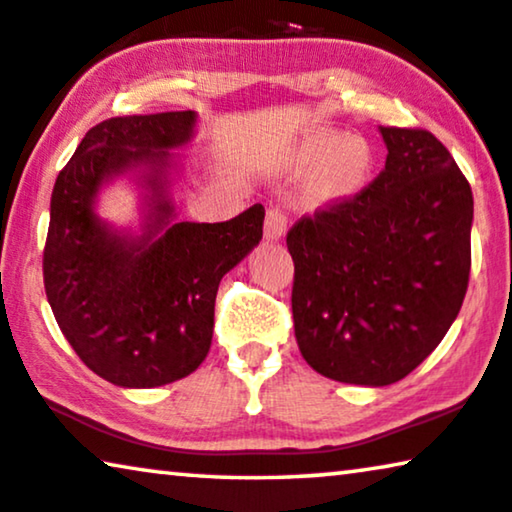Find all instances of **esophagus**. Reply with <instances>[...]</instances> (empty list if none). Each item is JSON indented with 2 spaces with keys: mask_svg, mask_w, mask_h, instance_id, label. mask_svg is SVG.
Listing matches in <instances>:
<instances>
[{
  "mask_svg": "<svg viewBox=\"0 0 512 512\" xmlns=\"http://www.w3.org/2000/svg\"><path fill=\"white\" fill-rule=\"evenodd\" d=\"M285 229H287V218H285V213L280 211L278 206H271L269 211H266V220H264V236H266V239L276 241V239H280V236L285 234Z\"/></svg>",
  "mask_w": 512,
  "mask_h": 512,
  "instance_id": "esophagus-1",
  "label": "esophagus"
}]
</instances>
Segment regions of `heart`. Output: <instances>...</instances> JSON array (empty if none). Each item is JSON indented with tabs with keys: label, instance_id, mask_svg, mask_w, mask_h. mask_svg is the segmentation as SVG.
I'll return each mask as SVG.
<instances>
[{
	"label": "heart",
	"instance_id": "1",
	"mask_svg": "<svg viewBox=\"0 0 512 512\" xmlns=\"http://www.w3.org/2000/svg\"><path fill=\"white\" fill-rule=\"evenodd\" d=\"M292 167L313 174L306 194L313 204H338L364 190L373 174V150L359 136L338 141L334 134H318L304 141L292 157Z\"/></svg>",
	"mask_w": 512,
	"mask_h": 512
}]
</instances>
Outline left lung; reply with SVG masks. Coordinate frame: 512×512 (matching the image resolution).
<instances>
[{"instance_id": "obj_1", "label": "left lung", "mask_w": 512, "mask_h": 512, "mask_svg": "<svg viewBox=\"0 0 512 512\" xmlns=\"http://www.w3.org/2000/svg\"><path fill=\"white\" fill-rule=\"evenodd\" d=\"M385 169L287 232L299 350L338 383L406 378L455 322L471 273L473 194L422 127L380 125Z\"/></svg>"}]
</instances>
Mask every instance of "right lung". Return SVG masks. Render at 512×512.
Wrapping results in <instances>:
<instances>
[{"instance_id": "1", "label": "right lung", "mask_w": 512, "mask_h": 512, "mask_svg": "<svg viewBox=\"0 0 512 512\" xmlns=\"http://www.w3.org/2000/svg\"><path fill=\"white\" fill-rule=\"evenodd\" d=\"M192 111L99 122L57 174L43 248V287L64 338L97 376L120 387L181 380L208 355L222 276L262 241L264 206L227 222H176L157 178L155 222L139 241L111 234L92 211L99 185L139 162L162 169L192 134Z\"/></svg>"}]
</instances>
